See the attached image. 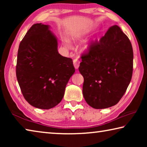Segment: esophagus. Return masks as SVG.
I'll list each match as a JSON object with an SVG mask.
<instances>
[{"mask_svg":"<svg viewBox=\"0 0 147 147\" xmlns=\"http://www.w3.org/2000/svg\"><path fill=\"white\" fill-rule=\"evenodd\" d=\"M80 60L78 58L74 59L73 60V65H74V68L76 69H78L79 66H80Z\"/></svg>","mask_w":147,"mask_h":147,"instance_id":"obj_1","label":"esophagus"}]
</instances>
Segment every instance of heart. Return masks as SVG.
Wrapping results in <instances>:
<instances>
[{"instance_id": "b5f03b06", "label": "heart", "mask_w": 147, "mask_h": 147, "mask_svg": "<svg viewBox=\"0 0 147 147\" xmlns=\"http://www.w3.org/2000/svg\"><path fill=\"white\" fill-rule=\"evenodd\" d=\"M62 41H63V45L66 47H67V48H69V47H71V45H70V43H69V40H68L67 39L64 38V39H63V40H62ZM89 46H90V45H89V43H86V44H85V45H84V48L86 49H88L89 47Z\"/></svg>"}]
</instances>
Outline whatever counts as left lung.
I'll return each mask as SVG.
<instances>
[{"instance_id": "1", "label": "left lung", "mask_w": 147, "mask_h": 147, "mask_svg": "<svg viewBox=\"0 0 147 147\" xmlns=\"http://www.w3.org/2000/svg\"><path fill=\"white\" fill-rule=\"evenodd\" d=\"M81 58L78 69L84 77L86 102L94 109L117 104L132 76L134 54L128 37L118 26H111L99 41L91 43Z\"/></svg>"}]
</instances>
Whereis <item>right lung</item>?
Returning a JSON list of instances; mask_svg holds the SVG:
<instances>
[{"label":"right lung","instance_id":"right-lung-1","mask_svg":"<svg viewBox=\"0 0 147 147\" xmlns=\"http://www.w3.org/2000/svg\"><path fill=\"white\" fill-rule=\"evenodd\" d=\"M75 72L73 59L60 55L49 26L34 24L20 43L16 76L24 98L32 106L49 109L60 102Z\"/></svg>","mask_w":147,"mask_h":147}]
</instances>
